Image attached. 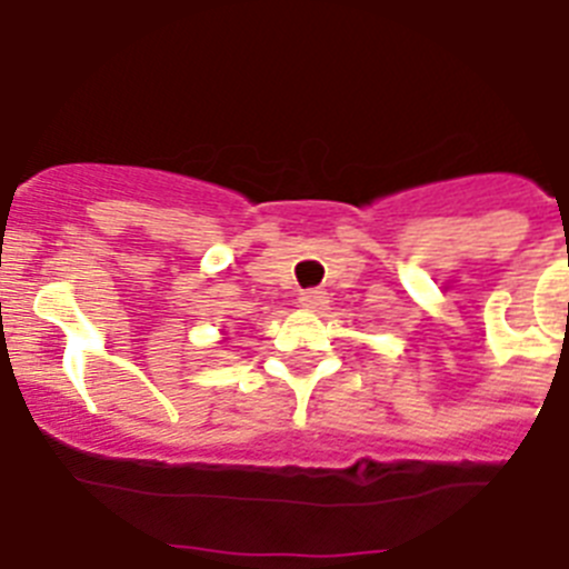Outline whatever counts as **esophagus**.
I'll list each match as a JSON object with an SVG mask.
<instances>
[{
    "instance_id": "obj_1",
    "label": "esophagus",
    "mask_w": 569,
    "mask_h": 569,
    "mask_svg": "<svg viewBox=\"0 0 569 569\" xmlns=\"http://www.w3.org/2000/svg\"><path fill=\"white\" fill-rule=\"evenodd\" d=\"M298 303H301L303 310H321L325 303H328V292H321V289H310V292H303L301 298H298Z\"/></svg>"
}]
</instances>
